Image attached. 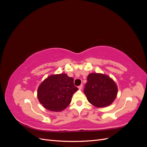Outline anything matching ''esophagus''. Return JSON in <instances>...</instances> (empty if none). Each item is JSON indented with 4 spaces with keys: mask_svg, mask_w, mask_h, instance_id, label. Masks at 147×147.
I'll use <instances>...</instances> for the list:
<instances>
[{
    "mask_svg": "<svg viewBox=\"0 0 147 147\" xmlns=\"http://www.w3.org/2000/svg\"><path fill=\"white\" fill-rule=\"evenodd\" d=\"M82 88H83V84H81V85H80V86H78V89H79L80 90H81Z\"/></svg>",
    "mask_w": 147,
    "mask_h": 147,
    "instance_id": "esophagus-1",
    "label": "esophagus"
}]
</instances>
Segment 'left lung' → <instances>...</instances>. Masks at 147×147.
<instances>
[{"label":"left lung","instance_id":"obj_1","mask_svg":"<svg viewBox=\"0 0 147 147\" xmlns=\"http://www.w3.org/2000/svg\"><path fill=\"white\" fill-rule=\"evenodd\" d=\"M84 93L90 104L97 108L109 106L116 99L118 93L117 84L108 75L100 73L88 75Z\"/></svg>","mask_w":147,"mask_h":147}]
</instances>
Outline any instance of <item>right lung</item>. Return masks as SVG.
<instances>
[{"label":"right lung","instance_id":"right-lung-1","mask_svg":"<svg viewBox=\"0 0 147 147\" xmlns=\"http://www.w3.org/2000/svg\"><path fill=\"white\" fill-rule=\"evenodd\" d=\"M78 90L74 84V78L66 74L51 75L39 85L37 97L43 107L53 112H61L70 104Z\"/></svg>","mask_w":147,"mask_h":147}]
</instances>
